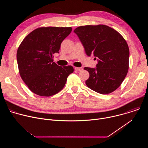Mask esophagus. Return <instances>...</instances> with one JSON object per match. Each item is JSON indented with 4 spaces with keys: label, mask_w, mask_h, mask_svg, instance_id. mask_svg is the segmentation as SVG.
Returning <instances> with one entry per match:
<instances>
[{
    "label": "esophagus",
    "mask_w": 148,
    "mask_h": 148,
    "mask_svg": "<svg viewBox=\"0 0 148 148\" xmlns=\"http://www.w3.org/2000/svg\"><path fill=\"white\" fill-rule=\"evenodd\" d=\"M75 70L77 71H82L83 69L82 67H75Z\"/></svg>",
    "instance_id": "34e87169"
}]
</instances>
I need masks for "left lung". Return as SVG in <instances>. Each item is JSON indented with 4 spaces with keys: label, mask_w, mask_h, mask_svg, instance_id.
<instances>
[{
    "label": "left lung",
    "mask_w": 148,
    "mask_h": 148,
    "mask_svg": "<svg viewBox=\"0 0 148 148\" xmlns=\"http://www.w3.org/2000/svg\"><path fill=\"white\" fill-rule=\"evenodd\" d=\"M87 56L98 58L96 68H84L88 71L87 86L93 91L108 94L116 90L129 69L130 50L124 38L114 29L103 25L76 28Z\"/></svg>",
    "instance_id": "1"
}]
</instances>
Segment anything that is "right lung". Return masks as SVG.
<instances>
[{
  "label": "right lung",
  "instance_id": "add662e5",
  "mask_svg": "<svg viewBox=\"0 0 148 148\" xmlns=\"http://www.w3.org/2000/svg\"><path fill=\"white\" fill-rule=\"evenodd\" d=\"M72 28L41 27L29 33L20 45L17 61L21 78L33 93L50 97L64 88L71 66L61 67L53 62L61 43Z\"/></svg>",
  "mask_w": 148,
  "mask_h": 148
}]
</instances>
